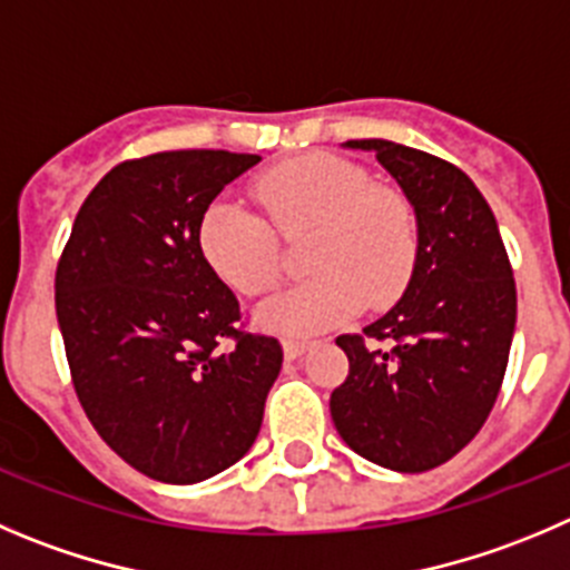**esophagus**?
<instances>
[{
  "instance_id": "esophagus-1",
  "label": "esophagus",
  "mask_w": 570,
  "mask_h": 570,
  "mask_svg": "<svg viewBox=\"0 0 570 570\" xmlns=\"http://www.w3.org/2000/svg\"><path fill=\"white\" fill-rule=\"evenodd\" d=\"M282 350H285V357H288V361H296V357H302L307 350H311V341L288 338V341H282Z\"/></svg>"
}]
</instances>
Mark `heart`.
Segmentation results:
<instances>
[{"mask_svg": "<svg viewBox=\"0 0 570 570\" xmlns=\"http://www.w3.org/2000/svg\"><path fill=\"white\" fill-rule=\"evenodd\" d=\"M254 195L282 235L311 232V279L263 302V330L313 335L372 307H386L411 282L416 220L403 193L372 184L370 173L333 154H302L265 170ZM265 218L220 198L200 215L198 246L209 268L243 296H259L279 279V240Z\"/></svg>", "mask_w": 570, "mask_h": 570, "instance_id": "b5f03b06", "label": "heart"}]
</instances>
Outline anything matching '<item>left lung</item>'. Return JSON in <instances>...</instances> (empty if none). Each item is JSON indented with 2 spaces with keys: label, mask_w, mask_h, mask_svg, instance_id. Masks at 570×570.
<instances>
[{
  "label": "left lung",
  "mask_w": 570,
  "mask_h": 570,
  "mask_svg": "<svg viewBox=\"0 0 570 570\" xmlns=\"http://www.w3.org/2000/svg\"><path fill=\"white\" fill-rule=\"evenodd\" d=\"M400 184L416 218V265L397 305L338 335L350 375L330 397L335 431L357 456L397 473H425L481 431L507 372L518 318L512 265L495 215L451 161L389 139H350Z\"/></svg>",
  "instance_id": "obj_1"
}]
</instances>
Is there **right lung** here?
Segmentation results:
<instances>
[{
	"label": "right lung",
	"mask_w": 570,
	"mask_h": 570,
	"mask_svg": "<svg viewBox=\"0 0 570 570\" xmlns=\"http://www.w3.org/2000/svg\"><path fill=\"white\" fill-rule=\"evenodd\" d=\"M257 161L229 150L122 161L83 200L58 263L80 405L117 456L165 484L240 462L282 370L279 341L235 327L240 305L198 246L200 215Z\"/></svg>",
	"instance_id": "obj_1"
}]
</instances>
